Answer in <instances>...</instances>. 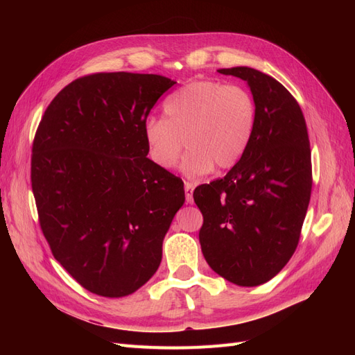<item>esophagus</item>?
<instances>
[{
    "label": "esophagus",
    "instance_id": "34e87169",
    "mask_svg": "<svg viewBox=\"0 0 355 355\" xmlns=\"http://www.w3.org/2000/svg\"><path fill=\"white\" fill-rule=\"evenodd\" d=\"M184 188H185V197H187V201L189 204L194 202V198H192V192H194V184H191V182H187L184 184Z\"/></svg>",
    "mask_w": 355,
    "mask_h": 355
}]
</instances>
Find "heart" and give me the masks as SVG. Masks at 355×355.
<instances>
[{
    "mask_svg": "<svg viewBox=\"0 0 355 355\" xmlns=\"http://www.w3.org/2000/svg\"><path fill=\"white\" fill-rule=\"evenodd\" d=\"M164 118H148L144 137L148 155L161 168L175 167L184 141L188 151L182 170L198 178L216 167H232L250 144L256 103L239 84L197 80L164 102Z\"/></svg>",
    "mask_w": 355,
    "mask_h": 355,
    "instance_id": "1",
    "label": "heart"
}]
</instances>
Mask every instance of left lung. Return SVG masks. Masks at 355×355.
Segmentation results:
<instances>
[{
	"instance_id": "obj_1",
	"label": "left lung",
	"mask_w": 355,
	"mask_h": 355,
	"mask_svg": "<svg viewBox=\"0 0 355 355\" xmlns=\"http://www.w3.org/2000/svg\"><path fill=\"white\" fill-rule=\"evenodd\" d=\"M247 81L256 103L250 144L227 175L196 188L200 244L211 270L237 286L270 282L293 256L313 188L302 110L261 71L219 69Z\"/></svg>"
}]
</instances>
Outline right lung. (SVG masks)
<instances>
[{"label": "right lung", "instance_id": "obj_1", "mask_svg": "<svg viewBox=\"0 0 355 355\" xmlns=\"http://www.w3.org/2000/svg\"><path fill=\"white\" fill-rule=\"evenodd\" d=\"M176 81L98 72L63 87L32 144L31 185L55 259L89 292L127 296L158 270L184 182L148 155L144 124Z\"/></svg>", "mask_w": 355, "mask_h": 355}]
</instances>
